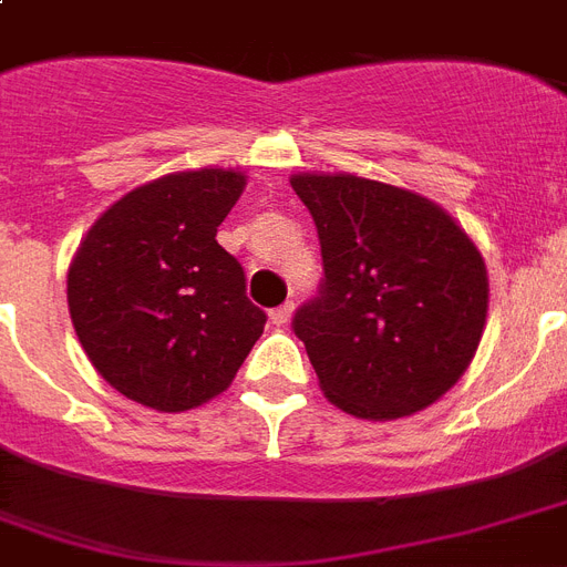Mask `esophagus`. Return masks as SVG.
I'll use <instances>...</instances> for the list:
<instances>
[{
  "label": "esophagus",
  "instance_id": "34e87169",
  "mask_svg": "<svg viewBox=\"0 0 567 567\" xmlns=\"http://www.w3.org/2000/svg\"><path fill=\"white\" fill-rule=\"evenodd\" d=\"M291 318H293V302L291 300L282 302L279 309L270 311V320H274L276 327H285V323H288V320H291Z\"/></svg>",
  "mask_w": 567,
  "mask_h": 567
}]
</instances>
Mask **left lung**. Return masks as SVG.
<instances>
[{
    "instance_id": "left-lung-1",
    "label": "left lung",
    "mask_w": 567,
    "mask_h": 567,
    "mask_svg": "<svg viewBox=\"0 0 567 567\" xmlns=\"http://www.w3.org/2000/svg\"><path fill=\"white\" fill-rule=\"evenodd\" d=\"M318 226L323 279L293 315L323 394L394 421L456 385L488 311L483 256L439 205L359 176H293Z\"/></svg>"
}]
</instances>
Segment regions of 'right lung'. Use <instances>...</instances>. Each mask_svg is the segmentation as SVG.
<instances>
[{
	"label": "right lung",
	"instance_id": "add662e5",
	"mask_svg": "<svg viewBox=\"0 0 567 567\" xmlns=\"http://www.w3.org/2000/svg\"><path fill=\"white\" fill-rule=\"evenodd\" d=\"M247 179L188 171L155 179L93 223L66 274L75 336L120 394L185 412L229 388L267 315L247 297L217 226Z\"/></svg>",
	"mask_w": 567,
	"mask_h": 567
}]
</instances>
